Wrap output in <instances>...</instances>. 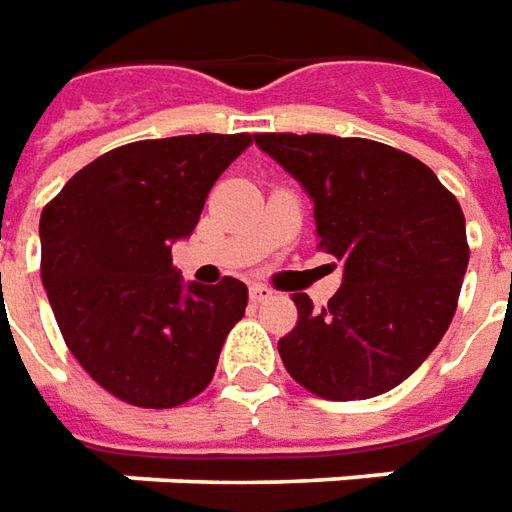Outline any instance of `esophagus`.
<instances>
[{
	"label": "esophagus",
	"instance_id": "esophagus-1",
	"mask_svg": "<svg viewBox=\"0 0 512 512\" xmlns=\"http://www.w3.org/2000/svg\"><path fill=\"white\" fill-rule=\"evenodd\" d=\"M267 298H273V290H267L264 284H253V287H250V301L253 303H262L267 301Z\"/></svg>",
	"mask_w": 512,
	"mask_h": 512
}]
</instances>
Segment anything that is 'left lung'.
<instances>
[{
	"instance_id": "1",
	"label": "left lung",
	"mask_w": 512,
	"mask_h": 512,
	"mask_svg": "<svg viewBox=\"0 0 512 512\" xmlns=\"http://www.w3.org/2000/svg\"><path fill=\"white\" fill-rule=\"evenodd\" d=\"M315 203L317 248L343 262L326 309L292 292L298 326L278 340L315 396H382L421 368L449 329L465 267V217L432 169L396 147L320 133H256Z\"/></svg>"
}]
</instances>
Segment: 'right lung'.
<instances>
[{
  "label": "right lung",
  "instance_id": "1",
  "mask_svg": "<svg viewBox=\"0 0 512 512\" xmlns=\"http://www.w3.org/2000/svg\"><path fill=\"white\" fill-rule=\"evenodd\" d=\"M253 136L197 133L100 155L41 211V281L74 359L111 396L167 410L209 387L248 287L183 281L172 245L192 236L211 186Z\"/></svg>",
  "mask_w": 512,
  "mask_h": 512
}]
</instances>
